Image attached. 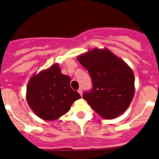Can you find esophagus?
<instances>
[{"label":"esophagus","mask_w":159,"mask_h":159,"mask_svg":"<svg viewBox=\"0 0 159 159\" xmlns=\"http://www.w3.org/2000/svg\"><path fill=\"white\" fill-rule=\"evenodd\" d=\"M77 92H78V93H79V94L81 95V96H82V88H79Z\"/></svg>","instance_id":"1"}]
</instances>
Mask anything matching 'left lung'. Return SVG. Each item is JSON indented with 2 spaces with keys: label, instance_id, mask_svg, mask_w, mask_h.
<instances>
[{
  "label": "left lung",
  "instance_id": "obj_1",
  "mask_svg": "<svg viewBox=\"0 0 159 159\" xmlns=\"http://www.w3.org/2000/svg\"><path fill=\"white\" fill-rule=\"evenodd\" d=\"M77 58L88 70L93 84L83 99L102 118L111 120L123 114L135 91L131 67L106 48H95Z\"/></svg>",
  "mask_w": 159,
  "mask_h": 159
}]
</instances>
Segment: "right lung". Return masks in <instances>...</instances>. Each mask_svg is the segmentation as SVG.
<instances>
[{
	"instance_id": "add662e5",
	"label": "right lung",
	"mask_w": 159,
	"mask_h": 159,
	"mask_svg": "<svg viewBox=\"0 0 159 159\" xmlns=\"http://www.w3.org/2000/svg\"><path fill=\"white\" fill-rule=\"evenodd\" d=\"M71 78L61 72L59 64L34 73L26 87V101L34 113L45 120H56L69 111L78 92L70 87Z\"/></svg>"
}]
</instances>
